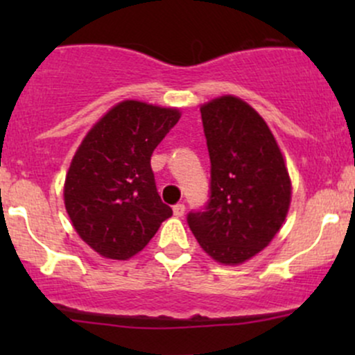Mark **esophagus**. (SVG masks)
<instances>
[{
  "label": "esophagus",
  "instance_id": "obj_1",
  "mask_svg": "<svg viewBox=\"0 0 355 355\" xmlns=\"http://www.w3.org/2000/svg\"><path fill=\"white\" fill-rule=\"evenodd\" d=\"M173 214L177 215V217H183V214H185V205H183V203H177V205H173Z\"/></svg>",
  "mask_w": 355,
  "mask_h": 355
}]
</instances>
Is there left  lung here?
<instances>
[{"mask_svg":"<svg viewBox=\"0 0 355 355\" xmlns=\"http://www.w3.org/2000/svg\"><path fill=\"white\" fill-rule=\"evenodd\" d=\"M210 155V191L191 210V234L211 259L242 263L268 245L291 205V178L262 116L235 96L200 108Z\"/></svg>","mask_w":355,"mask_h":355,"instance_id":"8db88e82","label":"left lung"}]
</instances>
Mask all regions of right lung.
I'll return each instance as SVG.
<instances>
[{"label": "right lung", "instance_id": "add662e5", "mask_svg": "<svg viewBox=\"0 0 355 355\" xmlns=\"http://www.w3.org/2000/svg\"><path fill=\"white\" fill-rule=\"evenodd\" d=\"M180 113L126 100L89 130L64 182V207L78 235L108 259L126 260L172 217L150 165Z\"/></svg>", "mask_w": 355, "mask_h": 355}]
</instances>
